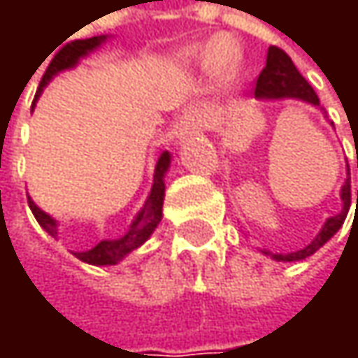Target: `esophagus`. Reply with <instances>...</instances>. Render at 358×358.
<instances>
[{
	"instance_id": "obj_1",
	"label": "esophagus",
	"mask_w": 358,
	"mask_h": 358,
	"mask_svg": "<svg viewBox=\"0 0 358 358\" xmlns=\"http://www.w3.org/2000/svg\"><path fill=\"white\" fill-rule=\"evenodd\" d=\"M199 122H201V115L196 109H188L186 115H184V124H186V130H196L199 128Z\"/></svg>"
}]
</instances>
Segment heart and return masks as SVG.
I'll use <instances>...</instances> for the list:
<instances>
[{
  "mask_svg": "<svg viewBox=\"0 0 358 358\" xmlns=\"http://www.w3.org/2000/svg\"><path fill=\"white\" fill-rule=\"evenodd\" d=\"M203 57H205L207 62H211L213 66L224 64L226 68H230V66H232V62H234V59L230 57V53H228V51L224 53V51L220 49V45H211V47L203 53Z\"/></svg>",
  "mask_w": 358,
  "mask_h": 358,
  "instance_id": "obj_1",
  "label": "heart"
}]
</instances>
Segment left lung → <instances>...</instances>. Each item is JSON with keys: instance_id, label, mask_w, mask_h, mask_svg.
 Masks as SVG:
<instances>
[{"instance_id": "1", "label": "left lung", "mask_w": 358, "mask_h": 358, "mask_svg": "<svg viewBox=\"0 0 358 358\" xmlns=\"http://www.w3.org/2000/svg\"><path fill=\"white\" fill-rule=\"evenodd\" d=\"M255 95L257 97H296V99H303V101H309L313 106H320V97L317 93L313 91V87L305 80V76L296 70V66L292 64L290 55L271 45L269 51H267V64L265 68L261 70V74L257 76V85H255ZM358 168V162H357ZM342 201H344V207L338 215L329 217L325 222V226L322 228V232L315 236V241L311 245H307L305 249L296 250V252H286V255H271L265 250V255H271L275 261H301V259H307L311 257L315 250H320L340 230V226L344 224L346 220V213L350 209V178L344 182L342 186ZM357 207H358V190H357Z\"/></svg>"}]
</instances>
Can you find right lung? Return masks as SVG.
<instances>
[{
    "instance_id": "right-lung-1",
    "label": "right lung",
    "mask_w": 358,
    "mask_h": 358,
    "mask_svg": "<svg viewBox=\"0 0 358 358\" xmlns=\"http://www.w3.org/2000/svg\"><path fill=\"white\" fill-rule=\"evenodd\" d=\"M103 41V36H91V38H78V41H72L68 45H64L55 57L51 59V64L47 66L43 78H41V85H38V91H36V97L41 93V89L51 80V76L64 68H70L78 62V57H83L85 53H89L91 49H95L99 43ZM168 166H170V153L166 151L159 162H157V168H155V176H153V188H151V194L143 207V211L136 215V220L132 222L130 230L117 238V241H101L99 245H95L93 249L83 250V252H74L80 261L85 263H91V265H113L117 263L120 259H124L128 252H132L134 249H138L151 234L153 230L157 228V224L162 222V207H164V190H166V184H164V176L168 172ZM29 207L33 211V215L36 217V222L41 224V228L51 234L53 238L57 236V226H55V220L49 217L45 211H41L35 203L29 199Z\"/></svg>"
}]
</instances>
